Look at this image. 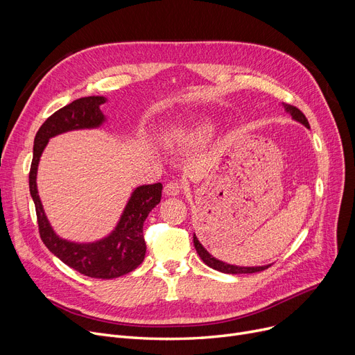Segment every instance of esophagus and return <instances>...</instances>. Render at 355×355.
<instances>
[{"mask_svg": "<svg viewBox=\"0 0 355 355\" xmlns=\"http://www.w3.org/2000/svg\"><path fill=\"white\" fill-rule=\"evenodd\" d=\"M181 191H182V187L177 181H170L168 184H165L164 187L165 196H178Z\"/></svg>", "mask_w": 355, "mask_h": 355, "instance_id": "34e87169", "label": "esophagus"}]
</instances>
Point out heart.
<instances>
[{"label":"heart","mask_w":355,"mask_h":355,"mask_svg":"<svg viewBox=\"0 0 355 355\" xmlns=\"http://www.w3.org/2000/svg\"><path fill=\"white\" fill-rule=\"evenodd\" d=\"M216 132L213 121H202L190 128H185L178 132V141L185 145H202L206 144Z\"/></svg>","instance_id":"b5f03b06"}]
</instances>
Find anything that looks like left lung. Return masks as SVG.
Instances as JSON below:
<instances>
[{"label": "left lung", "instance_id": "1", "mask_svg": "<svg viewBox=\"0 0 355 355\" xmlns=\"http://www.w3.org/2000/svg\"><path fill=\"white\" fill-rule=\"evenodd\" d=\"M284 109L288 112V114L292 116L293 121L300 122L301 125H304L305 128L309 129V123H308V119L305 118V115L302 114V112L292 106V105H288V103H282ZM193 241H194V248L200 256V259L202 260L204 263H206L207 266H210L211 269L214 270H218V272H223V273H232V275H236V273H254V272H260V270H265L268 269L270 265H262V266H239V265H232V263H227V262H223V260L214 257L206 248H204L201 243L198 237L196 236V233L193 234Z\"/></svg>", "mask_w": 355, "mask_h": 355}]
</instances>
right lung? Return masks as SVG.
<instances>
[{
	"mask_svg": "<svg viewBox=\"0 0 355 355\" xmlns=\"http://www.w3.org/2000/svg\"><path fill=\"white\" fill-rule=\"evenodd\" d=\"M105 96H87L73 101L47 118L37 130L30 168V194L34 201L43 243L63 263L79 273L96 279H115L137 269L145 257L144 221L161 201L162 184L138 185L130 193L125 209L105 237L93 241H73L60 237L49 221L37 190V171L49 141L70 130L99 129L107 121L101 110Z\"/></svg>",
	"mask_w": 355,
	"mask_h": 355,
	"instance_id": "obj_1",
	"label": "right lung"
}]
</instances>
